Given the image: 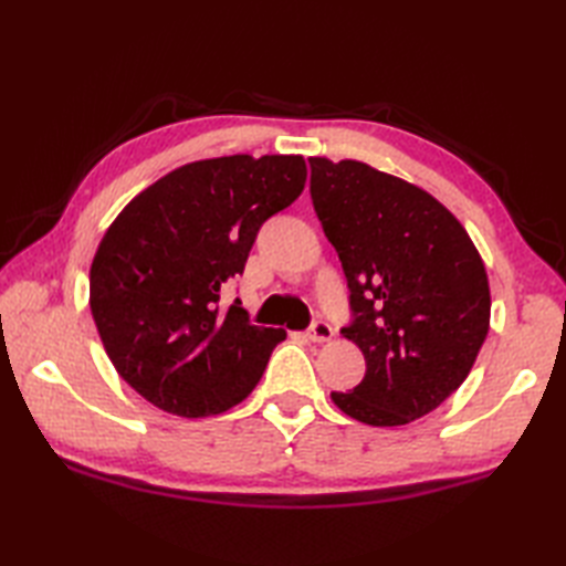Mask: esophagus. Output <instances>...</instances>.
<instances>
[{
  "label": "esophagus",
  "mask_w": 566,
  "mask_h": 566,
  "mask_svg": "<svg viewBox=\"0 0 566 566\" xmlns=\"http://www.w3.org/2000/svg\"><path fill=\"white\" fill-rule=\"evenodd\" d=\"M308 340L311 343H331L333 340V328L326 321H316L314 326L308 328Z\"/></svg>",
  "instance_id": "obj_1"
}]
</instances>
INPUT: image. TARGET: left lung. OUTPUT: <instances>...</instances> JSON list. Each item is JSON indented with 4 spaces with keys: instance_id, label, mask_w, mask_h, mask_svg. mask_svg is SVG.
I'll return each mask as SVG.
<instances>
[{
    "instance_id": "left-lung-1",
    "label": "left lung",
    "mask_w": 566,
    "mask_h": 566,
    "mask_svg": "<svg viewBox=\"0 0 566 566\" xmlns=\"http://www.w3.org/2000/svg\"><path fill=\"white\" fill-rule=\"evenodd\" d=\"M308 165L316 216L350 286L355 321L340 333L367 363L365 379L331 399L365 426L413 423L460 389L486 340L482 255L426 189L359 160Z\"/></svg>"
}]
</instances>
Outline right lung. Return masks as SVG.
Here are the masks:
<instances>
[{
	"instance_id": "1",
	"label": "right lung",
	"mask_w": 566,
	"mask_h": 566,
	"mask_svg": "<svg viewBox=\"0 0 566 566\" xmlns=\"http://www.w3.org/2000/svg\"><path fill=\"white\" fill-rule=\"evenodd\" d=\"M302 155L187 163L130 199L90 268L104 350L130 387L182 418L219 416L258 387L282 328L221 306L260 226L306 185Z\"/></svg>"
}]
</instances>
